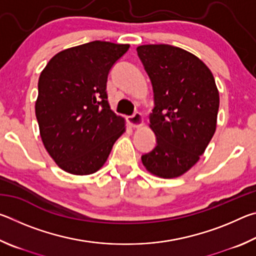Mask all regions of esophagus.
Returning <instances> with one entry per match:
<instances>
[{
    "label": "esophagus",
    "mask_w": 256,
    "mask_h": 256,
    "mask_svg": "<svg viewBox=\"0 0 256 256\" xmlns=\"http://www.w3.org/2000/svg\"><path fill=\"white\" fill-rule=\"evenodd\" d=\"M128 122L132 128H140L142 123H144V118H142L141 112H136L133 115L128 116Z\"/></svg>",
    "instance_id": "1"
}]
</instances>
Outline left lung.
Masks as SVG:
<instances>
[{
  "label": "left lung",
  "mask_w": 256,
  "mask_h": 256,
  "mask_svg": "<svg viewBox=\"0 0 256 256\" xmlns=\"http://www.w3.org/2000/svg\"><path fill=\"white\" fill-rule=\"evenodd\" d=\"M136 52L152 84L149 118L157 138L142 162L154 175L174 178L198 162L214 136L218 89L206 64L180 47L142 45Z\"/></svg>",
  "instance_id": "8db88e82"
}]
</instances>
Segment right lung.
I'll list each match as a JSON object with an SVG mask.
<instances>
[{"mask_svg":"<svg viewBox=\"0 0 256 256\" xmlns=\"http://www.w3.org/2000/svg\"><path fill=\"white\" fill-rule=\"evenodd\" d=\"M128 48L90 42L60 52L40 73L36 118L47 152L63 170L96 172L125 131L124 118L107 102L106 84L110 68Z\"/></svg>","mask_w":256,"mask_h":256,"instance_id":"1","label":"right lung"}]
</instances>
